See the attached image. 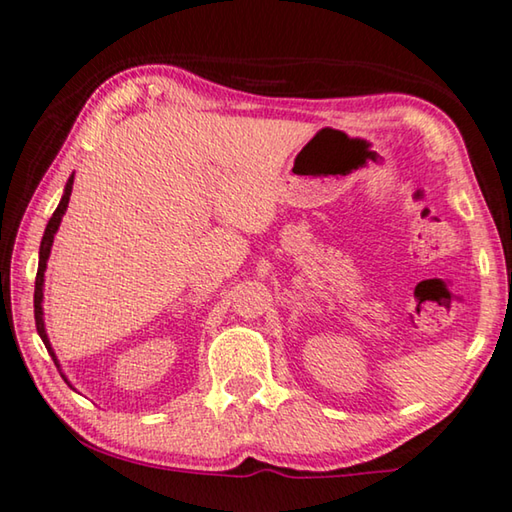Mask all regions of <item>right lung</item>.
I'll return each mask as SVG.
<instances>
[{"mask_svg":"<svg viewBox=\"0 0 512 512\" xmlns=\"http://www.w3.org/2000/svg\"><path fill=\"white\" fill-rule=\"evenodd\" d=\"M72 182H75V173L70 175V180L66 182V191H63V198L59 202V207H56V212L52 214L50 223L45 227V234H43V241H40V253H38V273H36V291H34V316H36V330L40 339H43V344L47 351H50L52 360L56 367H59V360H56V355L52 351V344L50 339H47V332H45V321H43V285H45V269H47V259H50V250H52V243H54V234L59 230L61 225V218L66 214L68 209V202H70V193H72ZM63 376V373H61ZM66 380V376H63Z\"/></svg>","mask_w":512,"mask_h":512,"instance_id":"obj_1","label":"right lung"}]
</instances>
